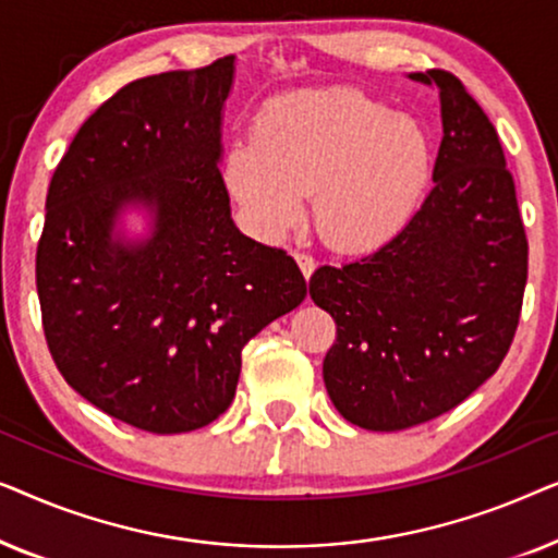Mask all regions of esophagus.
Masks as SVG:
<instances>
[{"instance_id": "obj_1", "label": "esophagus", "mask_w": 558, "mask_h": 558, "mask_svg": "<svg viewBox=\"0 0 558 558\" xmlns=\"http://www.w3.org/2000/svg\"><path fill=\"white\" fill-rule=\"evenodd\" d=\"M294 262L300 264V269H302V274H304V279H310L312 277V271H315V258H312L307 251H294Z\"/></svg>"}]
</instances>
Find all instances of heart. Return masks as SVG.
Masks as SVG:
<instances>
[{"instance_id":"heart-1","label":"heart","mask_w":558,"mask_h":558,"mask_svg":"<svg viewBox=\"0 0 558 558\" xmlns=\"http://www.w3.org/2000/svg\"><path fill=\"white\" fill-rule=\"evenodd\" d=\"M429 142L407 117L355 88L289 96L226 157V182L264 239L296 223L302 195L323 239L340 251L386 241L411 216L429 178Z\"/></svg>"}]
</instances>
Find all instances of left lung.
I'll return each instance as SVG.
<instances>
[{
	"label": "left lung",
	"mask_w": 558,
	"mask_h": 558,
	"mask_svg": "<svg viewBox=\"0 0 558 558\" xmlns=\"http://www.w3.org/2000/svg\"><path fill=\"white\" fill-rule=\"evenodd\" d=\"M409 78L439 90L434 187L391 241L310 279L338 327L325 388L371 432L432 422L477 391L508 355L529 279L515 182L490 119L452 73Z\"/></svg>",
	"instance_id": "left-lung-1"
}]
</instances>
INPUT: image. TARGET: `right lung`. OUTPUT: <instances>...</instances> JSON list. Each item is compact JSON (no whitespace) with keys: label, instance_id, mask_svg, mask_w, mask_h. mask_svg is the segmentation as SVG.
<instances>
[{"label":"right lung","instance_id":"1","mask_svg":"<svg viewBox=\"0 0 558 558\" xmlns=\"http://www.w3.org/2000/svg\"><path fill=\"white\" fill-rule=\"evenodd\" d=\"M233 56L126 83L83 121L52 172L35 277L43 330L68 386L151 434L231 407L241 350L307 296L284 248L233 226L220 113ZM153 213L144 242L112 235Z\"/></svg>","mask_w":558,"mask_h":558}]
</instances>
